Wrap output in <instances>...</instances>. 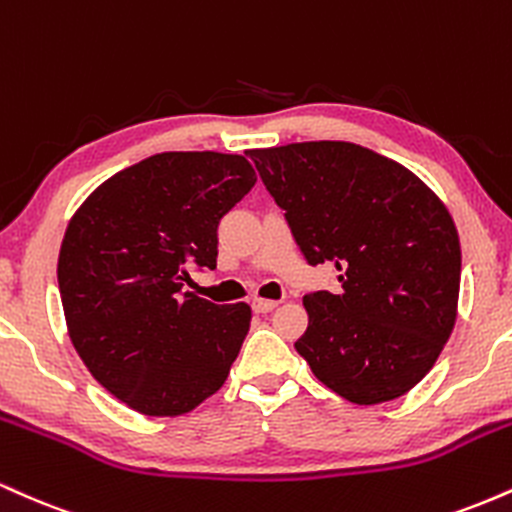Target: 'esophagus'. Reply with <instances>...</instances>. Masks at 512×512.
<instances>
[{
  "instance_id": "obj_1",
  "label": "esophagus",
  "mask_w": 512,
  "mask_h": 512,
  "mask_svg": "<svg viewBox=\"0 0 512 512\" xmlns=\"http://www.w3.org/2000/svg\"><path fill=\"white\" fill-rule=\"evenodd\" d=\"M276 305L279 303L272 301V298H255V301H252V310H255V313H272Z\"/></svg>"
}]
</instances>
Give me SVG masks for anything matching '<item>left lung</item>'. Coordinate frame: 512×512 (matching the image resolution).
I'll return each mask as SVG.
<instances>
[{
    "instance_id": "left-lung-1",
    "label": "left lung",
    "mask_w": 512,
    "mask_h": 512,
    "mask_svg": "<svg viewBox=\"0 0 512 512\" xmlns=\"http://www.w3.org/2000/svg\"><path fill=\"white\" fill-rule=\"evenodd\" d=\"M308 264L332 262L342 291L303 296L296 351L354 404L424 380L457 320L462 250L448 207L392 158L351 142L250 149Z\"/></svg>"
}]
</instances>
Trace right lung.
Here are the masks:
<instances>
[{
	"label": "right lung",
	"instance_id": "right-lung-1",
	"mask_svg": "<svg viewBox=\"0 0 512 512\" xmlns=\"http://www.w3.org/2000/svg\"><path fill=\"white\" fill-rule=\"evenodd\" d=\"M257 182L250 161L166 151L134 163L69 219L57 281L88 373L129 409L180 416L226 383L252 310L182 291L216 267L219 221Z\"/></svg>",
	"mask_w": 512,
	"mask_h": 512
}]
</instances>
